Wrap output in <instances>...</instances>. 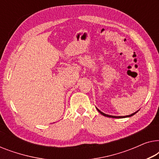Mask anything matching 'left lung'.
I'll list each match as a JSON object with an SVG mask.
<instances>
[{"label": "left lung", "instance_id": "8db88e82", "mask_svg": "<svg viewBox=\"0 0 159 159\" xmlns=\"http://www.w3.org/2000/svg\"><path fill=\"white\" fill-rule=\"evenodd\" d=\"M97 110L98 111V112H99V113H101V114L102 115H103L104 116L111 117V118H125V117H129V116H133V115H134V114H135L137 112H138V111L134 112V113H133V114H130V115H128V116H111V115H108V114H104V113L101 112V111L98 109V108H97Z\"/></svg>", "mask_w": 159, "mask_h": 159}]
</instances>
